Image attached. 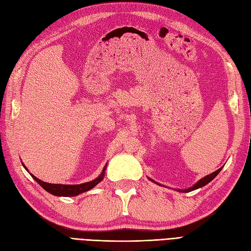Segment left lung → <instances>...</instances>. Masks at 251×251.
Instances as JSON below:
<instances>
[{"label": "left lung", "instance_id": "8db88e82", "mask_svg": "<svg viewBox=\"0 0 251 251\" xmlns=\"http://www.w3.org/2000/svg\"><path fill=\"white\" fill-rule=\"evenodd\" d=\"M223 169V166L222 168H220L219 170H217L216 172H214V173H211V174H209V175H207V176H205L204 178H202V179H200L198 182H197V183L195 184V185H193L192 187H189V188H187V189H184V191H181V189H178V192H185V193H188V192H192V191H195V189H197V188H200V187H202V186H204V185H206V184H208L209 182L214 179L217 175L221 172V170ZM151 181H153L151 179H150ZM154 183H157V182H155V181H153ZM157 184H159V183H157ZM159 185H161V184H159Z\"/></svg>", "mask_w": 251, "mask_h": 251}]
</instances>
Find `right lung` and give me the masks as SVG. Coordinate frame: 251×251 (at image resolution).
Listing matches in <instances>:
<instances>
[{"mask_svg": "<svg viewBox=\"0 0 251 251\" xmlns=\"http://www.w3.org/2000/svg\"><path fill=\"white\" fill-rule=\"evenodd\" d=\"M23 165H24V164H23ZM24 168L27 170L25 165H24ZM105 169H107V164L104 165V168H103L101 174L96 179L90 181V182H86V183L72 184V185L47 183V182H44V181L40 180L39 178H36L35 176H33L32 174H30V175H31L32 178L37 182V183H39L45 189V191H47L48 193L54 195V196H58V197H74V196H77L81 193L90 191L91 188H93L94 186H96L98 183H100V182L103 179Z\"/></svg>", "mask_w": 251, "mask_h": 251, "instance_id": "1", "label": "right lung"}]
</instances>
